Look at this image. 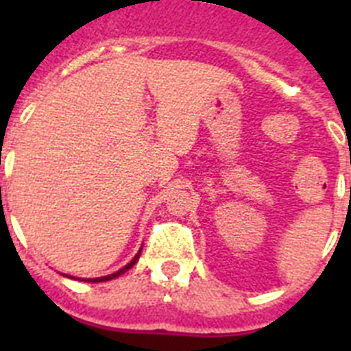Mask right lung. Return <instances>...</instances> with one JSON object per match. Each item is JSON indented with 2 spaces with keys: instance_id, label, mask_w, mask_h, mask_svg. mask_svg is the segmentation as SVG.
Returning a JSON list of instances; mask_svg holds the SVG:
<instances>
[{
  "instance_id": "add662e5",
  "label": "right lung",
  "mask_w": 351,
  "mask_h": 351,
  "mask_svg": "<svg viewBox=\"0 0 351 351\" xmlns=\"http://www.w3.org/2000/svg\"><path fill=\"white\" fill-rule=\"evenodd\" d=\"M142 251V250H141ZM141 251H138L137 255L133 256V260L130 263H126L125 267L123 269H119V271L117 272H114V274H108V276H104V278H91V280H80V281H89V283H101V281H108V280H114V278H117V276H121V274H125L126 271H128V269H132L133 265H135V263H137V260H138V256H141ZM68 278H70V276H68Z\"/></svg>"
}]
</instances>
